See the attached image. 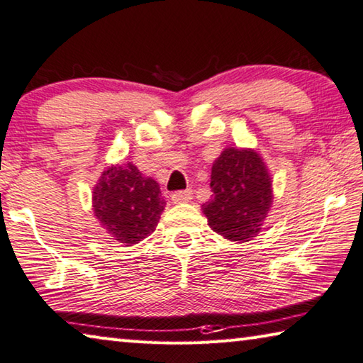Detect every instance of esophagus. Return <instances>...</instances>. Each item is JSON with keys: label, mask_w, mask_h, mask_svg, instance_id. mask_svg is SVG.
I'll list each match as a JSON object with an SVG mask.
<instances>
[{"label": "esophagus", "mask_w": 363, "mask_h": 363, "mask_svg": "<svg viewBox=\"0 0 363 363\" xmlns=\"http://www.w3.org/2000/svg\"><path fill=\"white\" fill-rule=\"evenodd\" d=\"M170 198L175 202V204H180V202H188L193 198V191L191 189H180V191L172 193Z\"/></svg>", "instance_id": "34e87169"}]
</instances>
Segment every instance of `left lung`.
I'll return each mask as SVG.
<instances>
[{
    "mask_svg": "<svg viewBox=\"0 0 363 363\" xmlns=\"http://www.w3.org/2000/svg\"><path fill=\"white\" fill-rule=\"evenodd\" d=\"M212 199L202 211L215 233L230 240H250L263 225L271 202V178L253 150L228 148L212 167Z\"/></svg>",
    "mask_w": 363,
    "mask_h": 363,
    "instance_id": "left-lung-1",
    "label": "left lung"
}]
</instances>
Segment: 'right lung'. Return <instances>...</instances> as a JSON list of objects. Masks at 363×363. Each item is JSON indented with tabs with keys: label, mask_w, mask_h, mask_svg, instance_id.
Here are the masks:
<instances>
[{
	"label": "right lung",
	"mask_w": 363,
	"mask_h": 363,
	"mask_svg": "<svg viewBox=\"0 0 363 363\" xmlns=\"http://www.w3.org/2000/svg\"><path fill=\"white\" fill-rule=\"evenodd\" d=\"M94 212L111 239L138 244L156 230L165 201L157 183L130 162L113 165L94 189Z\"/></svg>",
	"instance_id": "1"
}]
</instances>
